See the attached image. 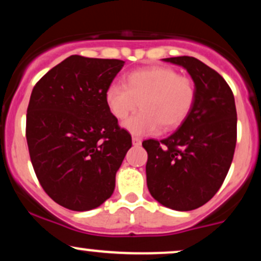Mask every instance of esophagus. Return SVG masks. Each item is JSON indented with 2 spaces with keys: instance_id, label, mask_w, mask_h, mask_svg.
Instances as JSON below:
<instances>
[{
  "instance_id": "34e87169",
  "label": "esophagus",
  "mask_w": 261,
  "mask_h": 261,
  "mask_svg": "<svg viewBox=\"0 0 261 261\" xmlns=\"http://www.w3.org/2000/svg\"><path fill=\"white\" fill-rule=\"evenodd\" d=\"M133 145L134 146H141V139H139V137L133 136Z\"/></svg>"
}]
</instances>
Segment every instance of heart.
Masks as SVG:
<instances>
[{
  "mask_svg": "<svg viewBox=\"0 0 261 261\" xmlns=\"http://www.w3.org/2000/svg\"><path fill=\"white\" fill-rule=\"evenodd\" d=\"M193 81L163 66L135 70L124 85H110L106 103L119 120L140 106L139 113L122 122V127L135 136H147L166 128L179 126L187 119L195 101Z\"/></svg>",
  "mask_w": 261,
  "mask_h": 261,
  "instance_id": "1",
  "label": "heart"
}]
</instances>
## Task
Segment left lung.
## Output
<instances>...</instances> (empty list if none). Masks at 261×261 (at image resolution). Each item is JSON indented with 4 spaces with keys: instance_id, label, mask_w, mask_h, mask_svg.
<instances>
[{
    "instance_id": "obj_1",
    "label": "left lung",
    "mask_w": 261,
    "mask_h": 261,
    "mask_svg": "<svg viewBox=\"0 0 261 261\" xmlns=\"http://www.w3.org/2000/svg\"><path fill=\"white\" fill-rule=\"evenodd\" d=\"M188 71L195 101L175 133L143 141L147 187L161 205L190 211L214 197L228 173L237 142L233 93L220 73L191 56L163 59Z\"/></svg>"
}]
</instances>
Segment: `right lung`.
Here are the masks:
<instances>
[{
	"label": "right lung",
	"instance_id": "right-lung-1",
	"mask_svg": "<svg viewBox=\"0 0 261 261\" xmlns=\"http://www.w3.org/2000/svg\"><path fill=\"white\" fill-rule=\"evenodd\" d=\"M124 64L72 55L33 88L25 130L33 168L45 193L72 211H89L113 195L133 145L106 103Z\"/></svg>",
	"mask_w": 261,
	"mask_h": 261
}]
</instances>
